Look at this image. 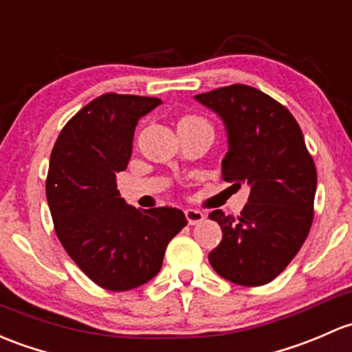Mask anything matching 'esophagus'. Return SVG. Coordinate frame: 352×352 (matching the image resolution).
Wrapping results in <instances>:
<instances>
[{
	"mask_svg": "<svg viewBox=\"0 0 352 352\" xmlns=\"http://www.w3.org/2000/svg\"><path fill=\"white\" fill-rule=\"evenodd\" d=\"M186 217H187L188 224L195 226L206 219V214L202 212V210H197V209H186Z\"/></svg>",
	"mask_w": 352,
	"mask_h": 352,
	"instance_id": "obj_1",
	"label": "esophagus"
}]
</instances>
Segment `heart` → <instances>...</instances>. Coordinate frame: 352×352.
Here are the masks:
<instances>
[{"instance_id": "b5f03b06", "label": "heart", "mask_w": 352, "mask_h": 352, "mask_svg": "<svg viewBox=\"0 0 352 352\" xmlns=\"http://www.w3.org/2000/svg\"><path fill=\"white\" fill-rule=\"evenodd\" d=\"M180 123H206V121L199 116H184Z\"/></svg>"}]
</instances>
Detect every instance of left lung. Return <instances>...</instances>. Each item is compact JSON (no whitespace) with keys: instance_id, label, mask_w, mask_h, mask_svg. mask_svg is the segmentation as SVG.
Returning a JSON list of instances; mask_svg holds the SVG:
<instances>
[{"instance_id":"1","label":"left lung","mask_w":352,"mask_h":352,"mask_svg":"<svg viewBox=\"0 0 352 352\" xmlns=\"http://www.w3.org/2000/svg\"><path fill=\"white\" fill-rule=\"evenodd\" d=\"M228 129L223 179L251 187L239 216L212 210L223 241L209 253L217 275L260 287L280 275L302 248L314 221L317 170L292 113L265 92L232 84L195 96Z\"/></svg>"}]
</instances>
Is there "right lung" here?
I'll return each mask as SVG.
<instances>
[{"instance_id": "right-lung-1", "label": "right lung", "mask_w": 352, "mask_h": 352, "mask_svg": "<svg viewBox=\"0 0 352 352\" xmlns=\"http://www.w3.org/2000/svg\"><path fill=\"white\" fill-rule=\"evenodd\" d=\"M158 98L106 92L67 121L47 173L55 234L72 261L99 287L124 292L160 272L170 239L187 226L175 207L143 210L120 195L116 173L126 170L138 120Z\"/></svg>"}]
</instances>
